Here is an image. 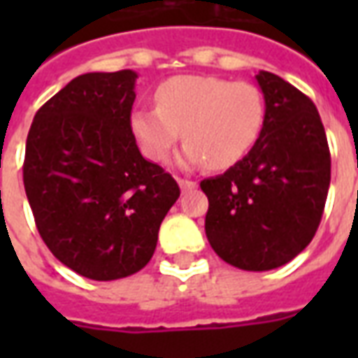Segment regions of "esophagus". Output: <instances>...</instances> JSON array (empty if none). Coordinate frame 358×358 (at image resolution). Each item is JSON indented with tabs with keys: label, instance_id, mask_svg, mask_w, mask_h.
Here are the masks:
<instances>
[{
	"label": "esophagus",
	"instance_id": "obj_1",
	"mask_svg": "<svg viewBox=\"0 0 358 358\" xmlns=\"http://www.w3.org/2000/svg\"><path fill=\"white\" fill-rule=\"evenodd\" d=\"M178 184L180 187H182V192H186V189H192V187L197 186L194 180H186V178H178Z\"/></svg>",
	"mask_w": 358,
	"mask_h": 358
}]
</instances>
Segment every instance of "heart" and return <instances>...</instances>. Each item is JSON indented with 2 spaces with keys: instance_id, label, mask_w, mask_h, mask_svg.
<instances>
[{
  "instance_id": "1",
  "label": "heart",
  "mask_w": 358,
  "mask_h": 358,
  "mask_svg": "<svg viewBox=\"0 0 358 358\" xmlns=\"http://www.w3.org/2000/svg\"><path fill=\"white\" fill-rule=\"evenodd\" d=\"M266 105L251 82L184 74L161 82L155 107L132 113L130 128L141 153L163 163L184 136V164L207 163L224 171L255 148L263 132Z\"/></svg>"
}]
</instances>
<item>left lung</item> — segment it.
Instances as JSON below:
<instances>
[{"instance_id": "left-lung-1", "label": "left lung", "mask_w": 358, "mask_h": 358, "mask_svg": "<svg viewBox=\"0 0 358 358\" xmlns=\"http://www.w3.org/2000/svg\"><path fill=\"white\" fill-rule=\"evenodd\" d=\"M266 115L255 148L224 174L201 182L205 234L222 261L241 270L289 263L315 238L330 187V149L307 95L261 71Z\"/></svg>"}]
</instances>
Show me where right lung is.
Segmentation results:
<instances>
[{"instance_id": "add662e5", "label": "right lung", "mask_w": 358, "mask_h": 358, "mask_svg": "<svg viewBox=\"0 0 358 358\" xmlns=\"http://www.w3.org/2000/svg\"><path fill=\"white\" fill-rule=\"evenodd\" d=\"M136 78L134 71L76 76L38 109L27 138L22 180L43 243L99 282L149 263L180 197L176 180L136 145Z\"/></svg>"}]
</instances>
